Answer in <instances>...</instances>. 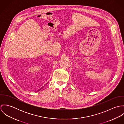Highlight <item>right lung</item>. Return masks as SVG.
I'll use <instances>...</instances> for the list:
<instances>
[{"instance_id":"1","label":"right lung","mask_w":124,"mask_h":124,"mask_svg":"<svg viewBox=\"0 0 124 124\" xmlns=\"http://www.w3.org/2000/svg\"><path fill=\"white\" fill-rule=\"evenodd\" d=\"M47 84H48V83H47ZM42 88H43V87H41V88L39 89V90H40V89H41ZM39 90H38V91H39Z\"/></svg>"}]
</instances>
